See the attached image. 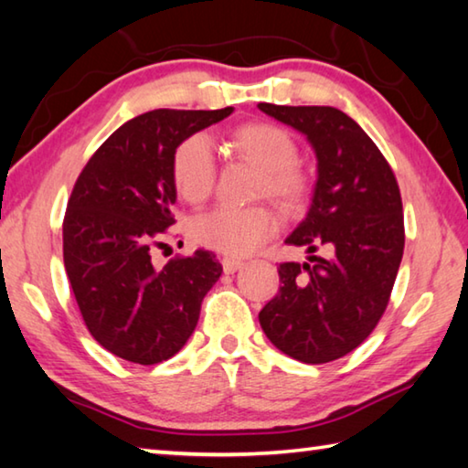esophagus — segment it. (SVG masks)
I'll return each instance as SVG.
<instances>
[{
	"label": "esophagus",
	"mask_w": 468,
	"mask_h": 468,
	"mask_svg": "<svg viewBox=\"0 0 468 468\" xmlns=\"http://www.w3.org/2000/svg\"><path fill=\"white\" fill-rule=\"evenodd\" d=\"M220 264H223V271H225L227 274H233V272H237V271H241V268L245 266L243 260L233 258V256H225L223 260H220Z\"/></svg>",
	"instance_id": "34e87169"
}]
</instances>
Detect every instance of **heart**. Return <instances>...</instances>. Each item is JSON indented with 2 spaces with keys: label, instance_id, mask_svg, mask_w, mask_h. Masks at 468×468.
Returning a JSON list of instances; mask_svg holds the SVG:
<instances>
[{
  "label": "heart",
  "instance_id": "heart-1",
  "mask_svg": "<svg viewBox=\"0 0 468 468\" xmlns=\"http://www.w3.org/2000/svg\"><path fill=\"white\" fill-rule=\"evenodd\" d=\"M233 144L264 169L262 192L292 202L305 192V179L295 167L297 144L279 125L253 122L235 132ZM173 186L187 204H200L212 194L217 163L212 142L204 133H194L177 146L171 165ZM279 229V218L266 206H220L196 218L194 239L223 251L227 256H250L271 239Z\"/></svg>",
  "mask_w": 468,
  "mask_h": 468
}]
</instances>
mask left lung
Segmentation results:
<instances>
[{
  "label": "left lung",
  "instance_id": "8db88e82",
  "mask_svg": "<svg viewBox=\"0 0 468 468\" xmlns=\"http://www.w3.org/2000/svg\"><path fill=\"white\" fill-rule=\"evenodd\" d=\"M258 109L303 133L318 161L307 215L284 239L310 256L279 266L282 284L260 312V326L292 359L335 361L371 335L390 299L405 250L399 184L378 146L343 111L271 102ZM318 247L324 257L313 256Z\"/></svg>",
  "mask_w": 468,
  "mask_h": 468
}]
</instances>
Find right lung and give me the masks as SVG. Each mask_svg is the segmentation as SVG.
Segmentation results:
<instances>
[{
	"mask_svg": "<svg viewBox=\"0 0 468 468\" xmlns=\"http://www.w3.org/2000/svg\"><path fill=\"white\" fill-rule=\"evenodd\" d=\"M231 113H142L102 142L76 181L63 218V264L86 328L117 357L154 366L179 353L223 272L208 250L163 268L150 253L176 223L177 146Z\"/></svg>",
	"mask_w": 468,
	"mask_h": 468,
	"instance_id": "obj_1",
	"label": "right lung"
}]
</instances>
